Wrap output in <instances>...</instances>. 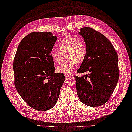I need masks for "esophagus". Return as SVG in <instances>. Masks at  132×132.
<instances>
[{
    "label": "esophagus",
    "instance_id": "obj_1",
    "mask_svg": "<svg viewBox=\"0 0 132 132\" xmlns=\"http://www.w3.org/2000/svg\"><path fill=\"white\" fill-rule=\"evenodd\" d=\"M72 77V76L69 75H65V77L66 79H68V78H69V77Z\"/></svg>",
    "mask_w": 132,
    "mask_h": 132
}]
</instances>
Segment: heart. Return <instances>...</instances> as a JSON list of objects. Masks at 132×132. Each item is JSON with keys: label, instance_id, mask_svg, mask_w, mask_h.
Listing matches in <instances>:
<instances>
[{"label": "heart", "instance_id": "obj_1", "mask_svg": "<svg viewBox=\"0 0 132 132\" xmlns=\"http://www.w3.org/2000/svg\"><path fill=\"white\" fill-rule=\"evenodd\" d=\"M60 50L53 48L50 55L53 62L60 63L63 59V54H65L67 59L65 62L56 67L57 72L69 75L75 68L76 63H80L85 59L87 47L84 43L75 37L67 36L59 43Z\"/></svg>", "mask_w": 132, "mask_h": 132}]
</instances>
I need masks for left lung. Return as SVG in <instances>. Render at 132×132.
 I'll list each match as a JSON object with an SVG mask.
<instances>
[{"instance_id":"8db88e82","label":"left lung","mask_w":132,"mask_h":132,"mask_svg":"<svg viewBox=\"0 0 132 132\" xmlns=\"http://www.w3.org/2000/svg\"><path fill=\"white\" fill-rule=\"evenodd\" d=\"M79 34L85 40L87 54L77 72L89 73L74 76L77 94L84 104L100 106L109 100L117 86L119 77L118 55L111 42L92 28L83 27Z\"/></svg>"}]
</instances>
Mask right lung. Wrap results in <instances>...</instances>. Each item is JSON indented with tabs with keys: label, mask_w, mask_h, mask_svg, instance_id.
<instances>
[{
	"label": "right lung",
	"mask_w": 132,
	"mask_h": 132,
	"mask_svg": "<svg viewBox=\"0 0 132 132\" xmlns=\"http://www.w3.org/2000/svg\"><path fill=\"white\" fill-rule=\"evenodd\" d=\"M57 40L49 32H32L18 45L13 61L14 85L26 104L38 111L53 108L65 81L63 73H55L50 53Z\"/></svg>",
	"instance_id": "add662e5"
}]
</instances>
